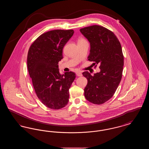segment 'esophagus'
I'll return each instance as SVG.
<instances>
[{"label":"esophagus","mask_w":149,"mask_h":149,"mask_svg":"<svg viewBox=\"0 0 149 149\" xmlns=\"http://www.w3.org/2000/svg\"><path fill=\"white\" fill-rule=\"evenodd\" d=\"M76 74L78 77H81L82 76V72L81 71H78L76 72Z\"/></svg>","instance_id":"1"}]
</instances>
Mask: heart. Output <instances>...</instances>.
<instances>
[{"mask_svg":"<svg viewBox=\"0 0 149 149\" xmlns=\"http://www.w3.org/2000/svg\"><path fill=\"white\" fill-rule=\"evenodd\" d=\"M83 40H83V39H81V38H80V39H79V40L78 42H79V41H83Z\"/></svg>","mask_w":149,"mask_h":149,"instance_id":"b5f03b06","label":"heart"}]
</instances>
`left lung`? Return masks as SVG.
<instances>
[{"instance_id": "8db88e82", "label": "left lung", "mask_w": 149, "mask_h": 149, "mask_svg": "<svg viewBox=\"0 0 149 149\" xmlns=\"http://www.w3.org/2000/svg\"><path fill=\"white\" fill-rule=\"evenodd\" d=\"M80 31L90 43L88 60L99 64L100 69L94 76L88 71L83 73L88 80L84 96L93 104H102L113 97L121 80L124 64L121 45L113 33L102 26L94 25Z\"/></svg>"}]
</instances>
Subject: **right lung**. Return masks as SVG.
<instances>
[{
  "mask_svg": "<svg viewBox=\"0 0 149 149\" xmlns=\"http://www.w3.org/2000/svg\"><path fill=\"white\" fill-rule=\"evenodd\" d=\"M74 30L56 29L40 36L28 52L27 68L38 99L45 106L59 109L67 105L69 90L76 77L72 71L61 75L58 63Z\"/></svg>",
  "mask_w": 149,
  "mask_h": 149,
  "instance_id": "1",
  "label": "right lung"
}]
</instances>
